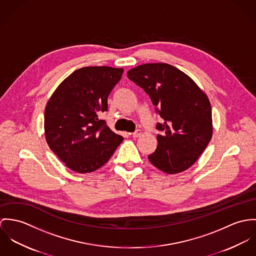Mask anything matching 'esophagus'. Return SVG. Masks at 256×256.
<instances>
[{"instance_id":"esophagus-1","label":"esophagus","mask_w":256,"mask_h":256,"mask_svg":"<svg viewBox=\"0 0 256 256\" xmlns=\"http://www.w3.org/2000/svg\"><path fill=\"white\" fill-rule=\"evenodd\" d=\"M132 134V136L134 138H138V136H140L142 130H136L134 132H132V134Z\"/></svg>"}]
</instances>
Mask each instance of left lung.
<instances>
[{
	"label": "left lung",
	"instance_id": "1",
	"mask_svg": "<svg viewBox=\"0 0 256 256\" xmlns=\"http://www.w3.org/2000/svg\"><path fill=\"white\" fill-rule=\"evenodd\" d=\"M128 78L149 95L155 111L158 145L148 156L156 168L176 174L192 166L212 138V110L208 97L178 68L164 62L145 64Z\"/></svg>",
	"mask_w": 256,
	"mask_h": 256
}]
</instances>
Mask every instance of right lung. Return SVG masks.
Listing matches in <instances>:
<instances>
[{
	"label": "right lung",
	"instance_id": "add662e5",
	"mask_svg": "<svg viewBox=\"0 0 256 256\" xmlns=\"http://www.w3.org/2000/svg\"><path fill=\"white\" fill-rule=\"evenodd\" d=\"M122 68L86 66L74 72L49 99L44 116L46 142L70 170L86 174L106 164L124 138L100 118Z\"/></svg>",
	"mask_w": 256,
	"mask_h": 256
}]
</instances>
